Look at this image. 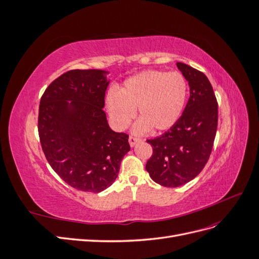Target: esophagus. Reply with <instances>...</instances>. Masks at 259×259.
Returning <instances> with one entry per match:
<instances>
[{
	"mask_svg": "<svg viewBox=\"0 0 259 259\" xmlns=\"http://www.w3.org/2000/svg\"><path fill=\"white\" fill-rule=\"evenodd\" d=\"M128 142H130L131 147H134L137 143H139V142H140V139H139V138H136V137L130 136V138H128Z\"/></svg>",
	"mask_w": 259,
	"mask_h": 259,
	"instance_id": "esophagus-1",
	"label": "esophagus"
}]
</instances>
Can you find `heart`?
I'll return each instance as SVG.
<instances>
[{
    "instance_id": "1",
    "label": "heart",
    "mask_w": 259,
    "mask_h": 259,
    "mask_svg": "<svg viewBox=\"0 0 259 259\" xmlns=\"http://www.w3.org/2000/svg\"><path fill=\"white\" fill-rule=\"evenodd\" d=\"M187 96L188 84L183 74L148 70L125 80L119 92L109 91L106 105L119 130L128 126L138 109L140 119L133 131L140 135L151 128L162 132L174 126L183 113Z\"/></svg>"
}]
</instances>
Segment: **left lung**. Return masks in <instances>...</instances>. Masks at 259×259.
<instances>
[{
  "label": "left lung",
  "instance_id": "1",
  "mask_svg": "<svg viewBox=\"0 0 259 259\" xmlns=\"http://www.w3.org/2000/svg\"><path fill=\"white\" fill-rule=\"evenodd\" d=\"M176 66L189 84L190 97L174 126L147 140L153 153L146 169L153 182L168 188L189 183L204 168L218 121L217 100L206 75L183 62Z\"/></svg>",
  "mask_w": 259,
  "mask_h": 259
}]
</instances>
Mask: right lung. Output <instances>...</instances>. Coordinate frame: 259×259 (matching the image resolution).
<instances>
[{
  "mask_svg": "<svg viewBox=\"0 0 259 259\" xmlns=\"http://www.w3.org/2000/svg\"><path fill=\"white\" fill-rule=\"evenodd\" d=\"M107 74L95 69L64 73L46 89L38 109V136L50 165L85 192L110 187L131 150L128 135L112 131L104 111Z\"/></svg>",
  "mask_w": 259,
  "mask_h": 259,
  "instance_id": "add662e5",
  "label": "right lung"
}]
</instances>
